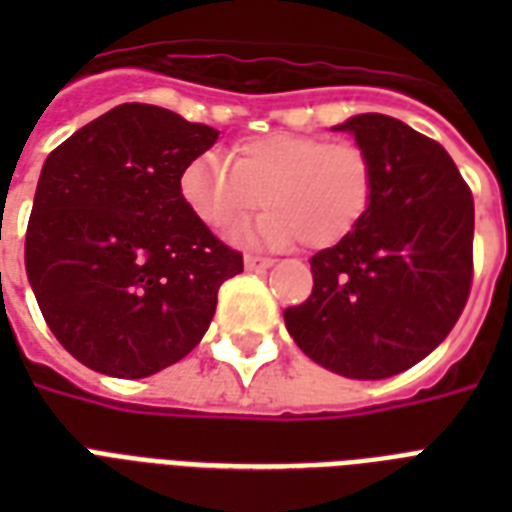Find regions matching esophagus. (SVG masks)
Instances as JSON below:
<instances>
[{
  "label": "esophagus",
  "instance_id": "1",
  "mask_svg": "<svg viewBox=\"0 0 512 512\" xmlns=\"http://www.w3.org/2000/svg\"><path fill=\"white\" fill-rule=\"evenodd\" d=\"M244 265H247V271H265V268H271L273 260H271V257L247 255V257H244Z\"/></svg>",
  "mask_w": 512,
  "mask_h": 512
}]
</instances>
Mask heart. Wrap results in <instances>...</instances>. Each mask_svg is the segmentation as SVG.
Listing matches in <instances>:
<instances>
[{
    "label": "heart",
    "instance_id": "b5f03b06",
    "mask_svg": "<svg viewBox=\"0 0 512 512\" xmlns=\"http://www.w3.org/2000/svg\"><path fill=\"white\" fill-rule=\"evenodd\" d=\"M377 188L372 154L353 140L271 132L236 143L231 162L196 154L180 170V199L209 231L239 225L263 201L268 209L236 236L284 247L329 249L369 215Z\"/></svg>",
    "mask_w": 512,
    "mask_h": 512
}]
</instances>
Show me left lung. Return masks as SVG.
I'll return each mask as SVG.
<instances>
[{
    "instance_id": "left-lung-1",
    "label": "left lung",
    "mask_w": 512,
    "mask_h": 512,
    "mask_svg": "<svg viewBox=\"0 0 512 512\" xmlns=\"http://www.w3.org/2000/svg\"><path fill=\"white\" fill-rule=\"evenodd\" d=\"M353 132L377 167L369 215L311 257L313 292L284 311L297 348L329 372L382 380L436 350L473 284V193L446 148L385 114Z\"/></svg>"
}]
</instances>
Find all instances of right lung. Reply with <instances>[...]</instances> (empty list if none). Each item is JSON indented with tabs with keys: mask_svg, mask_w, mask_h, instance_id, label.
I'll list each match as a JSON object with an SVG mask.
<instances>
[{
	"mask_svg": "<svg viewBox=\"0 0 512 512\" xmlns=\"http://www.w3.org/2000/svg\"><path fill=\"white\" fill-rule=\"evenodd\" d=\"M220 132L124 103L63 140L42 167L26 273L47 327L100 374L138 380L201 342L217 289L244 257L180 199V170Z\"/></svg>",
	"mask_w": 512,
	"mask_h": 512,
	"instance_id": "right-lung-1",
	"label": "right lung"
}]
</instances>
